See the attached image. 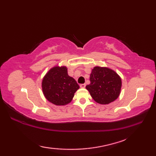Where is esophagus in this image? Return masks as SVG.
Masks as SVG:
<instances>
[{"instance_id": "34e87169", "label": "esophagus", "mask_w": 156, "mask_h": 156, "mask_svg": "<svg viewBox=\"0 0 156 156\" xmlns=\"http://www.w3.org/2000/svg\"><path fill=\"white\" fill-rule=\"evenodd\" d=\"M80 88H84L86 87V84H82L80 85Z\"/></svg>"}]
</instances>
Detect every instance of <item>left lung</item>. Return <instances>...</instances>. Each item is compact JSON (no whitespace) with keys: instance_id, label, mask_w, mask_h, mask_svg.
<instances>
[{"instance_id":"left-lung-1","label":"left lung","mask_w":156,"mask_h":156,"mask_svg":"<svg viewBox=\"0 0 156 156\" xmlns=\"http://www.w3.org/2000/svg\"><path fill=\"white\" fill-rule=\"evenodd\" d=\"M90 81V84L86 88L98 103L108 105L119 97L122 86L121 78L112 69L95 66L92 69Z\"/></svg>"}]
</instances>
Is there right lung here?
<instances>
[{
	"instance_id": "1",
	"label": "right lung",
	"mask_w": 156,
	"mask_h": 156,
	"mask_svg": "<svg viewBox=\"0 0 156 156\" xmlns=\"http://www.w3.org/2000/svg\"><path fill=\"white\" fill-rule=\"evenodd\" d=\"M45 98L52 104L64 106L69 104L80 87L68 74L66 66H55L46 73L41 83Z\"/></svg>"
}]
</instances>
